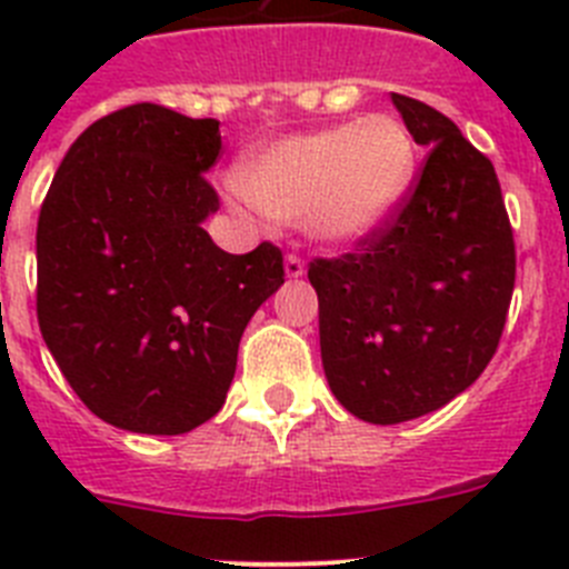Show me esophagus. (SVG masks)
Masks as SVG:
<instances>
[{"label": "esophagus", "instance_id": "34e87169", "mask_svg": "<svg viewBox=\"0 0 569 569\" xmlns=\"http://www.w3.org/2000/svg\"><path fill=\"white\" fill-rule=\"evenodd\" d=\"M284 273H288V279H301L305 276V259L296 253H288V259H284Z\"/></svg>", "mask_w": 569, "mask_h": 569}]
</instances>
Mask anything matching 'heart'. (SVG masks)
Here are the masks:
<instances>
[{"label": "heart", "instance_id": "obj_1", "mask_svg": "<svg viewBox=\"0 0 569 569\" xmlns=\"http://www.w3.org/2000/svg\"><path fill=\"white\" fill-rule=\"evenodd\" d=\"M416 173V144L393 116L284 136L250 156L236 184L261 213L353 244L396 213Z\"/></svg>", "mask_w": 569, "mask_h": 569}]
</instances>
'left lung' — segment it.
<instances>
[{
    "label": "left lung",
    "instance_id": "8db88e82",
    "mask_svg": "<svg viewBox=\"0 0 569 569\" xmlns=\"http://www.w3.org/2000/svg\"><path fill=\"white\" fill-rule=\"evenodd\" d=\"M416 144L413 188L376 233L313 259L321 365L336 399L370 425L433 413L490 365L516 284L499 176L445 113L393 93Z\"/></svg>",
    "mask_w": 569,
    "mask_h": 569
}]
</instances>
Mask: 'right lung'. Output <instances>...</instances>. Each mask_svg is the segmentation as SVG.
<instances>
[{
    "label": "right lung",
    "mask_w": 569,
    "mask_h": 569,
    "mask_svg": "<svg viewBox=\"0 0 569 569\" xmlns=\"http://www.w3.org/2000/svg\"><path fill=\"white\" fill-rule=\"evenodd\" d=\"M219 150L216 119L130 104L70 144L39 210L44 345L90 413L130 433L213 419L250 316L284 284L276 244L233 256L202 228Z\"/></svg>",
    "instance_id": "right-lung-1"
}]
</instances>
